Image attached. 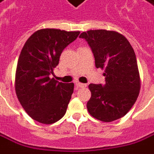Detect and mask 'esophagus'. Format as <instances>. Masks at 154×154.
Masks as SVG:
<instances>
[{"label": "esophagus", "mask_w": 154, "mask_h": 154, "mask_svg": "<svg viewBox=\"0 0 154 154\" xmlns=\"http://www.w3.org/2000/svg\"><path fill=\"white\" fill-rule=\"evenodd\" d=\"M76 87H77V88H85V87H87V85H86V84H84V83L77 82V83H76Z\"/></svg>", "instance_id": "34e87169"}]
</instances>
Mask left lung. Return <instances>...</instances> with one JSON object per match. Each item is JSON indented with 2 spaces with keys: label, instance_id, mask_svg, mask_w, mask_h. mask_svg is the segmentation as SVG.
Wrapping results in <instances>:
<instances>
[{
  "label": "left lung",
  "instance_id": "left-lung-1",
  "mask_svg": "<svg viewBox=\"0 0 154 154\" xmlns=\"http://www.w3.org/2000/svg\"><path fill=\"white\" fill-rule=\"evenodd\" d=\"M92 49L95 66L104 70L105 84L88 85V111L103 122L118 120L129 112L138 97L141 79L134 50L121 33L105 29L80 34Z\"/></svg>",
  "mask_w": 154,
  "mask_h": 154
}]
</instances>
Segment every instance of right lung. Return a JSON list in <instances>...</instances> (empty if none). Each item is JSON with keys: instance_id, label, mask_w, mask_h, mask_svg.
Segmentation results:
<instances>
[{"instance_id": "1", "label": "right lung", "mask_w": 154, "mask_h": 154, "mask_svg": "<svg viewBox=\"0 0 154 154\" xmlns=\"http://www.w3.org/2000/svg\"><path fill=\"white\" fill-rule=\"evenodd\" d=\"M55 29H39L30 36L20 53L15 76L17 97L26 113L42 124H53L66 114L74 83L51 78L66 47L79 35Z\"/></svg>"}]
</instances>
